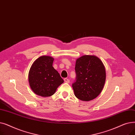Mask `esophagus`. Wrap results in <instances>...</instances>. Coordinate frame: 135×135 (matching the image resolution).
I'll return each instance as SVG.
<instances>
[{"label": "esophagus", "instance_id": "34e87169", "mask_svg": "<svg viewBox=\"0 0 135 135\" xmlns=\"http://www.w3.org/2000/svg\"><path fill=\"white\" fill-rule=\"evenodd\" d=\"M64 81H65V82H66L67 83H69V80L68 78H65V79H64Z\"/></svg>", "mask_w": 135, "mask_h": 135}]
</instances>
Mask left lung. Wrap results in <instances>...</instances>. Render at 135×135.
<instances>
[{
	"mask_svg": "<svg viewBox=\"0 0 135 135\" xmlns=\"http://www.w3.org/2000/svg\"><path fill=\"white\" fill-rule=\"evenodd\" d=\"M75 81L72 87L74 95L79 100L89 101L96 98L103 88L105 69L97 57L84 55L76 61Z\"/></svg>",
	"mask_w": 135,
	"mask_h": 135,
	"instance_id": "1",
	"label": "left lung"
}]
</instances>
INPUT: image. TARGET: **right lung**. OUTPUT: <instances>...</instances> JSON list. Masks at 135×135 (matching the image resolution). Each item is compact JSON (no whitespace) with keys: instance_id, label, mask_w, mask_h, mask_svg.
Here are the masks:
<instances>
[{"instance_id":"add662e5","label":"right lung","mask_w":135,"mask_h":135,"mask_svg":"<svg viewBox=\"0 0 135 135\" xmlns=\"http://www.w3.org/2000/svg\"><path fill=\"white\" fill-rule=\"evenodd\" d=\"M54 58L42 56L35 60L30 68L28 81L34 93L42 97L53 95L64 80L52 67Z\"/></svg>"}]
</instances>
